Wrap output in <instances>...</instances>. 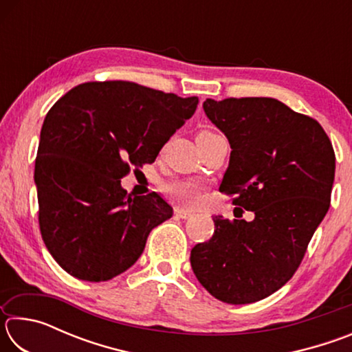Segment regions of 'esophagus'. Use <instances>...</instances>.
<instances>
[{
  "label": "esophagus",
  "instance_id": "1",
  "mask_svg": "<svg viewBox=\"0 0 352 352\" xmlns=\"http://www.w3.org/2000/svg\"><path fill=\"white\" fill-rule=\"evenodd\" d=\"M175 216L180 217V219H188V217H190V212L189 211H184V210H180V208H177Z\"/></svg>",
  "mask_w": 352,
  "mask_h": 352
}]
</instances>
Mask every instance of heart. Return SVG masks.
<instances>
[{
    "label": "heart",
    "instance_id": "b5f03b06",
    "mask_svg": "<svg viewBox=\"0 0 352 352\" xmlns=\"http://www.w3.org/2000/svg\"><path fill=\"white\" fill-rule=\"evenodd\" d=\"M199 135H217L212 132H208L204 130ZM197 135V136H199ZM164 192L169 195L170 200H174L175 204L182 205L184 208H192L199 205V201L204 195V183L200 180H195V178H178V180H172L164 184Z\"/></svg>",
    "mask_w": 352,
    "mask_h": 352
}]
</instances>
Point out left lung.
I'll return each instance as SVG.
<instances>
[{
	"mask_svg": "<svg viewBox=\"0 0 352 352\" xmlns=\"http://www.w3.org/2000/svg\"><path fill=\"white\" fill-rule=\"evenodd\" d=\"M204 110L231 146L219 190L254 219L212 217L214 234L190 250V267L214 298L248 305L300 267L329 210L336 153L315 119L278 99H206Z\"/></svg>",
	"mask_w": 352,
	"mask_h": 352,
	"instance_id": "left-lung-1",
	"label": "left lung"
}]
</instances>
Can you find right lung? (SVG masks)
<instances>
[{"label":"right lung","mask_w":352,"mask_h":352,"mask_svg":"<svg viewBox=\"0 0 352 352\" xmlns=\"http://www.w3.org/2000/svg\"><path fill=\"white\" fill-rule=\"evenodd\" d=\"M199 98L133 82H87L51 107L34 180L47 252L71 276L100 283L130 269L151 231L172 217L157 192L127 194L121 178L142 168L194 115Z\"/></svg>","instance_id":"1"}]
</instances>
